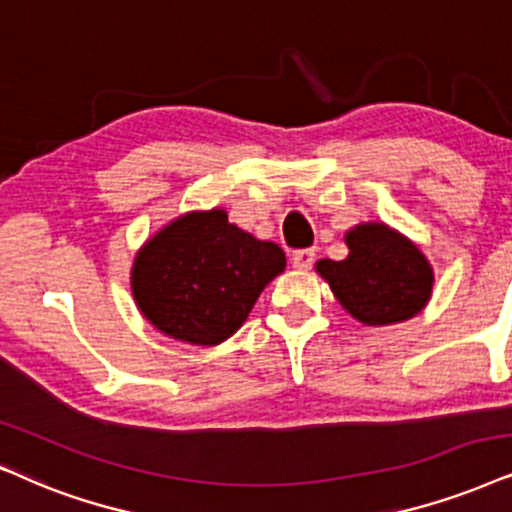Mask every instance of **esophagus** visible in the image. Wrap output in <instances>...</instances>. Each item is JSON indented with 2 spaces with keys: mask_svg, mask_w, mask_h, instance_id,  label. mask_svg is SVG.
Here are the masks:
<instances>
[{
  "mask_svg": "<svg viewBox=\"0 0 512 512\" xmlns=\"http://www.w3.org/2000/svg\"><path fill=\"white\" fill-rule=\"evenodd\" d=\"M314 250H297L295 255H293V267L295 269H300V271H307V269H312V264H314Z\"/></svg>",
  "mask_w": 512,
  "mask_h": 512,
  "instance_id": "esophagus-1",
  "label": "esophagus"
}]
</instances>
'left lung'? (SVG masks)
<instances>
[{
	"label": "left lung",
	"mask_w": 512,
	"mask_h": 512,
	"mask_svg": "<svg viewBox=\"0 0 512 512\" xmlns=\"http://www.w3.org/2000/svg\"><path fill=\"white\" fill-rule=\"evenodd\" d=\"M345 243V260H319L316 271L354 319L364 326H390L423 312L435 274L418 245L378 222L349 229Z\"/></svg>",
	"instance_id": "8db88e82"
}]
</instances>
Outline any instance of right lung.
<instances>
[{"instance_id":"add662e5","label":"right lung","mask_w":512,"mask_h":512,"mask_svg":"<svg viewBox=\"0 0 512 512\" xmlns=\"http://www.w3.org/2000/svg\"><path fill=\"white\" fill-rule=\"evenodd\" d=\"M283 269V250L238 229L224 210L186 212L137 252L132 295L160 333L215 347L243 326Z\"/></svg>"}]
</instances>
